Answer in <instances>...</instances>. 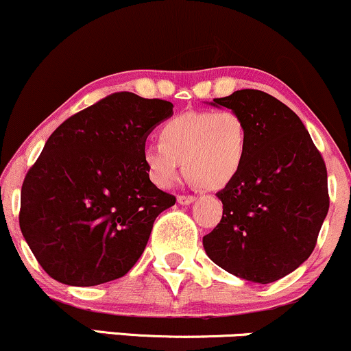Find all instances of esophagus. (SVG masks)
<instances>
[{
    "instance_id": "1",
    "label": "esophagus",
    "mask_w": 351,
    "mask_h": 351,
    "mask_svg": "<svg viewBox=\"0 0 351 351\" xmlns=\"http://www.w3.org/2000/svg\"><path fill=\"white\" fill-rule=\"evenodd\" d=\"M195 199H196L195 196H189V195H180L178 196V203L180 204H191Z\"/></svg>"
}]
</instances>
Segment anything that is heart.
<instances>
[{"label":"heart","mask_w":351,"mask_h":351,"mask_svg":"<svg viewBox=\"0 0 351 351\" xmlns=\"http://www.w3.org/2000/svg\"><path fill=\"white\" fill-rule=\"evenodd\" d=\"M160 143L145 147L143 163L158 188L173 186L184 173L208 189H221L237 178L249 150V128L234 110L184 112L160 128Z\"/></svg>","instance_id":"obj_1"}]
</instances>
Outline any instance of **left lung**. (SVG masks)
I'll return each instance as SVG.
<instances>
[{
    "mask_svg": "<svg viewBox=\"0 0 351 351\" xmlns=\"http://www.w3.org/2000/svg\"><path fill=\"white\" fill-rule=\"evenodd\" d=\"M211 104L243 117L249 150L237 178L216 193L223 217L204 251L232 276L271 284L315 249L330 206L327 167L295 112L272 95L243 88Z\"/></svg>",
    "mask_w": 351,
    "mask_h": 351,
    "instance_id": "8db88e82",
    "label": "left lung"
}]
</instances>
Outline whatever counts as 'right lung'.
<instances>
[{
  "instance_id": "obj_1",
  "label": "right lung",
  "mask_w": 351,
  "mask_h": 351,
  "mask_svg": "<svg viewBox=\"0 0 351 351\" xmlns=\"http://www.w3.org/2000/svg\"><path fill=\"white\" fill-rule=\"evenodd\" d=\"M173 104L115 92L52 132L21 188L19 228L41 267L67 285L123 277L160 213L176 203L150 181L147 136Z\"/></svg>"
}]
</instances>
